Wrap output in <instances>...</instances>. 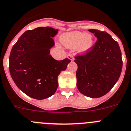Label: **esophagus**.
<instances>
[{
    "instance_id": "esophagus-1",
    "label": "esophagus",
    "mask_w": 131,
    "mask_h": 131,
    "mask_svg": "<svg viewBox=\"0 0 131 131\" xmlns=\"http://www.w3.org/2000/svg\"><path fill=\"white\" fill-rule=\"evenodd\" d=\"M67 57H68V59L71 60V61H73V60H74V57H73V55H71V54H69V55H67Z\"/></svg>"
}]
</instances>
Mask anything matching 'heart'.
<instances>
[{
	"label": "heart",
	"mask_w": 131,
	"mask_h": 131,
	"mask_svg": "<svg viewBox=\"0 0 131 131\" xmlns=\"http://www.w3.org/2000/svg\"><path fill=\"white\" fill-rule=\"evenodd\" d=\"M61 43L68 48L78 47L80 52H86L93 46L94 40L91 35L79 31L65 33L61 37Z\"/></svg>",
	"instance_id": "obj_1"
}]
</instances>
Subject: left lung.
Returning <instances> with one entry per match:
<instances>
[{"mask_svg": "<svg viewBox=\"0 0 131 131\" xmlns=\"http://www.w3.org/2000/svg\"><path fill=\"white\" fill-rule=\"evenodd\" d=\"M89 31L97 40L86 53L75 57L77 88L85 96L99 98L108 93L117 82L123 61L118 43L109 34L96 29Z\"/></svg>", "mask_w": 131, "mask_h": 131, "instance_id": "left-lung-1", "label": "left lung"}]
</instances>
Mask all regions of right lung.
Here are the masks:
<instances>
[{
	"mask_svg": "<svg viewBox=\"0 0 131 131\" xmlns=\"http://www.w3.org/2000/svg\"><path fill=\"white\" fill-rule=\"evenodd\" d=\"M57 29L49 27L27 30L12 47L9 58L10 75L17 88L26 95L42 100L52 96L58 87L57 78L70 60L54 59L50 48Z\"/></svg>",
	"mask_w": 131,
	"mask_h": 131,
	"instance_id": "right-lung-1",
	"label": "right lung"
}]
</instances>
